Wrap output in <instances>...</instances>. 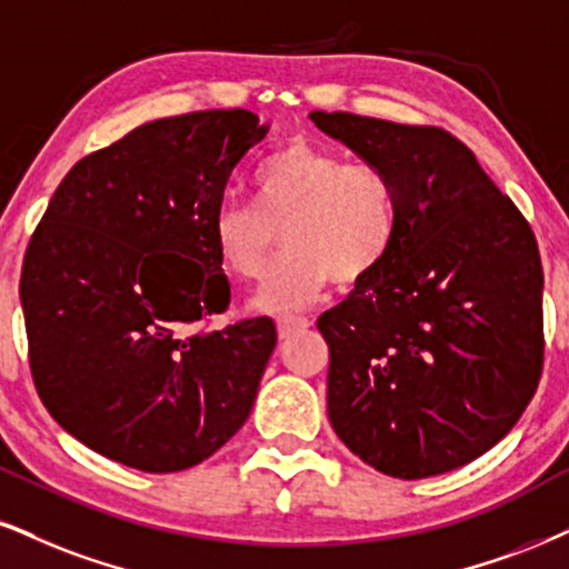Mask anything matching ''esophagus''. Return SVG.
Segmentation results:
<instances>
[{
	"instance_id": "esophagus-1",
	"label": "esophagus",
	"mask_w": 569,
	"mask_h": 569,
	"mask_svg": "<svg viewBox=\"0 0 569 569\" xmlns=\"http://www.w3.org/2000/svg\"><path fill=\"white\" fill-rule=\"evenodd\" d=\"M311 327V319L306 317H279L277 319V329H279V338H290L292 332H300V329Z\"/></svg>"
}]
</instances>
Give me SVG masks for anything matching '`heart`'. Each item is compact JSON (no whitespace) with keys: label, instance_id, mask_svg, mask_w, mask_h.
Listing matches in <instances>:
<instances>
[{"label":"heart","instance_id":"heart-1","mask_svg":"<svg viewBox=\"0 0 569 569\" xmlns=\"http://www.w3.org/2000/svg\"><path fill=\"white\" fill-rule=\"evenodd\" d=\"M401 227V192L377 160L292 142L252 173V202L223 200L213 244L231 277H263L279 231L290 250L273 266L256 306L292 311L311 303L329 279L356 284L380 269Z\"/></svg>","mask_w":569,"mask_h":569}]
</instances>
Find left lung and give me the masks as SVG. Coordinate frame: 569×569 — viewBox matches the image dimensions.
<instances>
[{
  "instance_id": "obj_1",
  "label": "left lung",
  "mask_w": 569,
  "mask_h": 569,
  "mask_svg": "<svg viewBox=\"0 0 569 569\" xmlns=\"http://www.w3.org/2000/svg\"><path fill=\"white\" fill-rule=\"evenodd\" d=\"M311 121L382 163L401 192L388 258L317 321L329 422L390 478L465 467L517 425L541 382L536 234L451 131L321 110Z\"/></svg>"
}]
</instances>
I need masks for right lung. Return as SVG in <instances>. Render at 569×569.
I'll return each instance as SVG.
<instances>
[{"label":"right lung","instance_id":"obj_1","mask_svg":"<svg viewBox=\"0 0 569 569\" xmlns=\"http://www.w3.org/2000/svg\"><path fill=\"white\" fill-rule=\"evenodd\" d=\"M266 131L242 108L160 118L81 158L49 200L20 271L28 363L91 451L179 472L248 419L277 325L208 329L231 300L210 223Z\"/></svg>","mask_w":569,"mask_h":569}]
</instances>
